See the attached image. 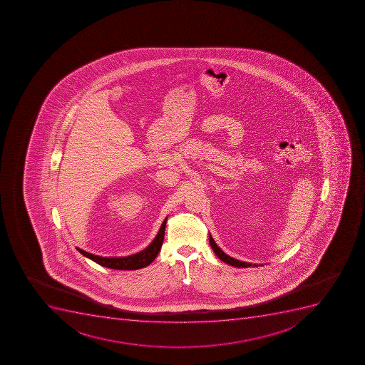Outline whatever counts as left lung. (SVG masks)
Masks as SVG:
<instances>
[{"mask_svg":"<svg viewBox=\"0 0 365 365\" xmlns=\"http://www.w3.org/2000/svg\"><path fill=\"white\" fill-rule=\"evenodd\" d=\"M210 247H212V251L215 252L216 256L219 257L220 259L225 262V263L229 264V265H232V267H263V264H251L247 263V262H241V260L235 259L232 257L228 256V255L225 254L221 249H220L219 245H216L215 241L212 240V235L210 234Z\"/></svg>","mask_w":365,"mask_h":365,"instance_id":"left-lung-1","label":"left lung"}]
</instances>
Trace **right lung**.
Wrapping results in <instances>:
<instances>
[{
	"label": "right lung",
	"instance_id": "obj_1",
	"mask_svg": "<svg viewBox=\"0 0 365 365\" xmlns=\"http://www.w3.org/2000/svg\"><path fill=\"white\" fill-rule=\"evenodd\" d=\"M166 220L163 221L158 232L153 238V241L150 243L144 250L137 252V254L130 255V256L123 257H102L98 255H93L91 252L76 247L83 256L87 257L89 259L96 262L101 267H108L113 269H138L148 267L155 259V257L159 254V250L162 247L163 241H164V234H165Z\"/></svg>",
	"mask_w": 365,
	"mask_h": 365
}]
</instances>
